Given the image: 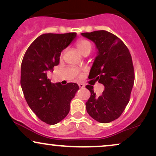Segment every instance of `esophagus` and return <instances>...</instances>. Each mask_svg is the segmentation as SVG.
<instances>
[{"label": "esophagus", "mask_w": 156, "mask_h": 156, "mask_svg": "<svg viewBox=\"0 0 156 156\" xmlns=\"http://www.w3.org/2000/svg\"><path fill=\"white\" fill-rule=\"evenodd\" d=\"M78 86H79V87L80 88H83V87H85V85H84L83 83H78Z\"/></svg>", "instance_id": "esophagus-1"}]
</instances>
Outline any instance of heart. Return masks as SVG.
Listing matches in <instances>:
<instances>
[{"instance_id":"1","label":"heart","mask_w":156,"mask_h":156,"mask_svg":"<svg viewBox=\"0 0 156 156\" xmlns=\"http://www.w3.org/2000/svg\"><path fill=\"white\" fill-rule=\"evenodd\" d=\"M77 48H78V51L83 54L84 52L87 51H91L92 45L89 41L86 40V39H80L77 43Z\"/></svg>"}]
</instances>
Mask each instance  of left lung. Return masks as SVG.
Instances as JSON below:
<instances>
[{
  "label": "left lung",
  "instance_id": "left-lung-1",
  "mask_svg": "<svg viewBox=\"0 0 156 156\" xmlns=\"http://www.w3.org/2000/svg\"><path fill=\"white\" fill-rule=\"evenodd\" d=\"M81 35L92 40L98 50L89 79L96 78L105 87L102 95L97 97L92 86H86L91 92L86 103L87 112L96 121L108 123L120 117L130 101L135 78L131 55L124 42L108 31Z\"/></svg>",
  "mask_w": 156,
  "mask_h": 156
}]
</instances>
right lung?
Returning a JSON list of instances; mask_svg holds the SVG:
<instances>
[{"label":"right lung","instance_id":"right-lung-1","mask_svg":"<svg viewBox=\"0 0 156 156\" xmlns=\"http://www.w3.org/2000/svg\"><path fill=\"white\" fill-rule=\"evenodd\" d=\"M76 33L44 34L28 47L21 64L20 84L25 99L37 117L48 125L62 121L79 87L76 83H51L47 72L59 64L61 52Z\"/></svg>","mask_w":156,"mask_h":156}]
</instances>
